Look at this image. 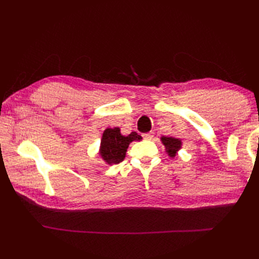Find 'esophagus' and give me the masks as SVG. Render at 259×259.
<instances>
[{"mask_svg": "<svg viewBox=\"0 0 259 259\" xmlns=\"http://www.w3.org/2000/svg\"><path fill=\"white\" fill-rule=\"evenodd\" d=\"M142 137H144L145 140H151V139L153 138V134H152V133H150V134H145Z\"/></svg>", "mask_w": 259, "mask_h": 259, "instance_id": "1", "label": "esophagus"}]
</instances>
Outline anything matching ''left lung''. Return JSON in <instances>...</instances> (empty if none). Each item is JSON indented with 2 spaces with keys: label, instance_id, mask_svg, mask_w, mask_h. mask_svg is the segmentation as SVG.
I'll return each instance as SVG.
<instances>
[{
  "label": "left lung",
  "instance_id": "left-lung-1",
  "mask_svg": "<svg viewBox=\"0 0 259 259\" xmlns=\"http://www.w3.org/2000/svg\"><path fill=\"white\" fill-rule=\"evenodd\" d=\"M161 142L166 148V152L169 157L174 158L181 148V140L178 138H174V137H161Z\"/></svg>",
  "mask_w": 259,
  "mask_h": 259
}]
</instances>
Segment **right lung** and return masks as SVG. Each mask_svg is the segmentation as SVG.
I'll return each mask as SVG.
<instances>
[{
    "instance_id": "add662e5",
    "label": "right lung",
    "mask_w": 259,
    "mask_h": 259,
    "mask_svg": "<svg viewBox=\"0 0 259 259\" xmlns=\"http://www.w3.org/2000/svg\"><path fill=\"white\" fill-rule=\"evenodd\" d=\"M141 136L134 131L128 136H122L120 129L107 128L104 130L100 145V156L109 164L119 163L124 159L126 149L133 141H140Z\"/></svg>"
}]
</instances>
